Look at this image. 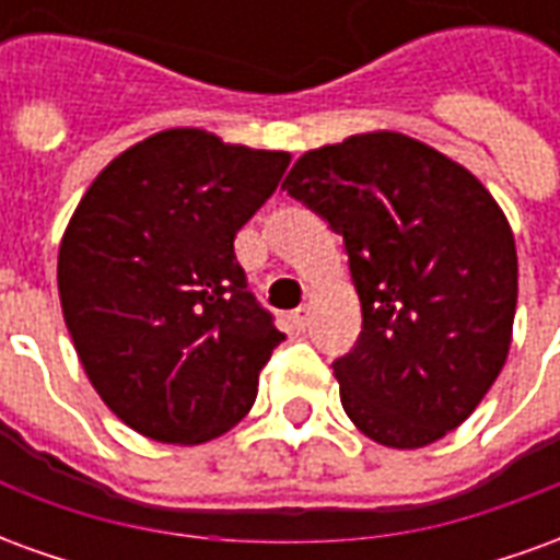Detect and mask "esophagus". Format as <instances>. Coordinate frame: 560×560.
Returning <instances> with one entry per match:
<instances>
[{"label": "esophagus", "instance_id": "1", "mask_svg": "<svg viewBox=\"0 0 560 560\" xmlns=\"http://www.w3.org/2000/svg\"><path fill=\"white\" fill-rule=\"evenodd\" d=\"M291 324L296 329H305L312 324V305H300V308H293L291 312Z\"/></svg>", "mask_w": 560, "mask_h": 560}]
</instances>
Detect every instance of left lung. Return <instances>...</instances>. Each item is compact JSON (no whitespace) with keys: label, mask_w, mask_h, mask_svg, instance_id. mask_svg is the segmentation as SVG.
<instances>
[{"label":"left lung","mask_w":560,"mask_h":560,"mask_svg":"<svg viewBox=\"0 0 560 560\" xmlns=\"http://www.w3.org/2000/svg\"><path fill=\"white\" fill-rule=\"evenodd\" d=\"M281 188L345 240L363 332L332 363L341 408L377 444H434L506 363L518 296L506 215L474 173L399 131L312 149Z\"/></svg>","instance_id":"8db88e82"}]
</instances>
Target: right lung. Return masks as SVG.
<instances>
[{
	"mask_svg": "<svg viewBox=\"0 0 560 560\" xmlns=\"http://www.w3.org/2000/svg\"><path fill=\"white\" fill-rule=\"evenodd\" d=\"M288 152L167 128L104 167L59 245V300L95 393L161 444L219 438L257 396L284 332L248 291L233 240Z\"/></svg>",
	"mask_w": 560,
	"mask_h": 560,
	"instance_id": "1",
	"label": "right lung"
}]
</instances>
